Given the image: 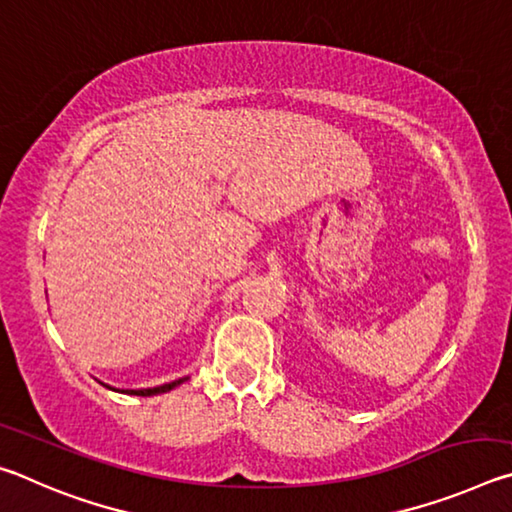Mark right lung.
<instances>
[{
    "mask_svg": "<svg viewBox=\"0 0 512 512\" xmlns=\"http://www.w3.org/2000/svg\"><path fill=\"white\" fill-rule=\"evenodd\" d=\"M187 377H183V379H176V381H169V384H162V386H155V388H140V391H124V393H128V395H140V397H151V395H160V393H169L171 388H176V386H180L183 384ZM106 386V384H103ZM106 388H110V386H106ZM110 391H115V388H110Z\"/></svg>",
    "mask_w": 512,
    "mask_h": 512,
    "instance_id": "obj_1",
    "label": "right lung"
}]
</instances>
